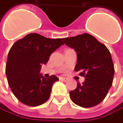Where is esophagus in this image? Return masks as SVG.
<instances>
[{"mask_svg": "<svg viewBox=\"0 0 123 123\" xmlns=\"http://www.w3.org/2000/svg\"><path fill=\"white\" fill-rule=\"evenodd\" d=\"M60 80H62V81H64V82H67V80H68V79H67V78H63V77L60 78Z\"/></svg>", "mask_w": 123, "mask_h": 123, "instance_id": "obj_1", "label": "esophagus"}]
</instances>
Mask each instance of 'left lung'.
Returning a JSON list of instances; mask_svg holds the SVG:
<instances>
[{"mask_svg": "<svg viewBox=\"0 0 123 123\" xmlns=\"http://www.w3.org/2000/svg\"><path fill=\"white\" fill-rule=\"evenodd\" d=\"M65 44L77 54L74 70L85 80L69 92L72 100L78 106L92 107L100 103L112 85L114 66L109 49L89 34L62 38Z\"/></svg>", "mask_w": 123, "mask_h": 123, "instance_id": "8db88e82", "label": "left lung"}]
</instances>
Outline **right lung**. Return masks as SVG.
Wrapping results in <instances>:
<instances>
[{"label":"right lung","instance_id":"obj_1","mask_svg":"<svg viewBox=\"0 0 123 123\" xmlns=\"http://www.w3.org/2000/svg\"><path fill=\"white\" fill-rule=\"evenodd\" d=\"M61 38L50 39L38 34H30L17 40L9 51L5 72L9 87L22 103L36 107L49 99L55 75L44 78L40 72L49 56L61 45Z\"/></svg>","mask_w":123,"mask_h":123}]
</instances>
